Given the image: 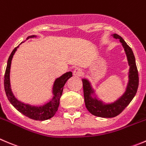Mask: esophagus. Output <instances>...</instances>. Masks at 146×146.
<instances>
[{"label": "esophagus", "mask_w": 146, "mask_h": 146, "mask_svg": "<svg viewBox=\"0 0 146 146\" xmlns=\"http://www.w3.org/2000/svg\"><path fill=\"white\" fill-rule=\"evenodd\" d=\"M73 75L76 77H80L83 75V71L80 68H76L74 70H73Z\"/></svg>", "instance_id": "esophagus-1"}]
</instances>
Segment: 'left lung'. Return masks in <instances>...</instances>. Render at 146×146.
I'll return each instance as SVG.
<instances>
[{
  "label": "left lung",
  "mask_w": 146,
  "mask_h": 146,
  "mask_svg": "<svg viewBox=\"0 0 146 146\" xmlns=\"http://www.w3.org/2000/svg\"><path fill=\"white\" fill-rule=\"evenodd\" d=\"M113 36L115 39H119L121 43H122L128 59V65L130 66L129 73H128L129 80L125 93L114 103L105 104L101 100H98L96 98L92 97L91 95L93 94L94 90L92 89L90 82L87 79L82 80L86 108L93 115L101 117V118H113L119 115L128 106V105L131 103L134 96H135L139 83L138 69H137L135 56L133 53L132 49L125 43L122 37H121L118 34H113Z\"/></svg>",
  "instance_id": "left-lung-1"
}]
</instances>
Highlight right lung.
I'll list each match as a JSON object with an SVG mask.
<instances>
[{"mask_svg":"<svg viewBox=\"0 0 146 146\" xmlns=\"http://www.w3.org/2000/svg\"><path fill=\"white\" fill-rule=\"evenodd\" d=\"M34 37H36V36L35 35L28 36L27 38V40L28 38ZM18 47L19 46L15 47L11 54L10 55L8 63H7L6 69H5V76H4V88H5L7 98L10 103L14 106V108L25 116L28 117L31 119L36 120V121H45V120L49 119V118H52L56 114V111H58L59 103H60V98L62 96V93H63V87H64L66 81L73 76L72 72H67L55 80L53 87V97L52 100L48 103L42 106H33L31 105L25 104L15 98L12 90H11V83H10V69H11V60H12L13 55L15 54Z\"/></svg>","mask_w":146,"mask_h":146,"instance_id":"obj_1","label":"right lung"}]
</instances>
